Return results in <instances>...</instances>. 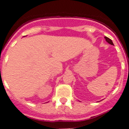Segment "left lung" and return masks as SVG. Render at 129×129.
I'll return each mask as SVG.
<instances>
[{"mask_svg":"<svg viewBox=\"0 0 129 129\" xmlns=\"http://www.w3.org/2000/svg\"><path fill=\"white\" fill-rule=\"evenodd\" d=\"M104 38H105V39H106V41L107 42H108V43H109V44H111V45H113V42H112V41H111V40L110 39H109V38L107 37H105Z\"/></svg>","mask_w":129,"mask_h":129,"instance_id":"left-lung-1","label":"left lung"}]
</instances>
